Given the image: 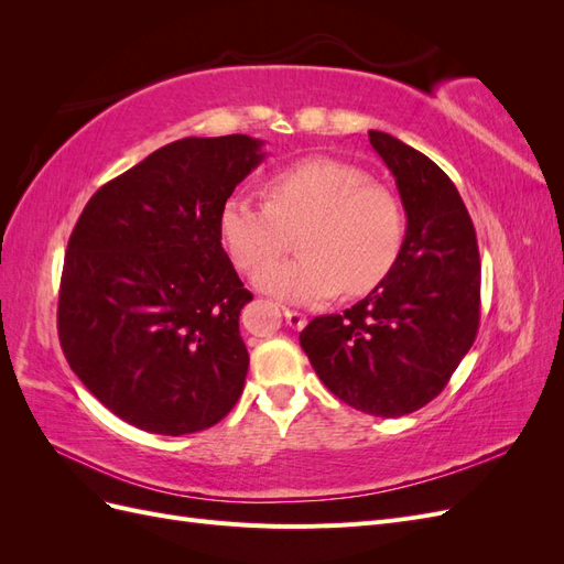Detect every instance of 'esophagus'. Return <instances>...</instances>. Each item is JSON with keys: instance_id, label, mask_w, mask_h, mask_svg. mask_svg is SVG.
Here are the masks:
<instances>
[{"instance_id": "34e87169", "label": "esophagus", "mask_w": 564, "mask_h": 564, "mask_svg": "<svg viewBox=\"0 0 564 564\" xmlns=\"http://www.w3.org/2000/svg\"><path fill=\"white\" fill-rule=\"evenodd\" d=\"M282 313H284V319H286V324L292 329H303L305 324H308V317H305L303 313H299V311H292V308H282Z\"/></svg>"}]
</instances>
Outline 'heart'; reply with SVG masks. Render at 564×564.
<instances>
[{"mask_svg":"<svg viewBox=\"0 0 564 564\" xmlns=\"http://www.w3.org/2000/svg\"><path fill=\"white\" fill-rule=\"evenodd\" d=\"M303 229L301 260L267 264ZM220 240L253 284L289 303L332 299L340 286L362 294L398 261L404 242L402 204L350 162L308 158L268 181V202L232 195L220 207Z\"/></svg>","mask_w":564,"mask_h":564,"instance_id":"obj_1","label":"heart"}]
</instances>
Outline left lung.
<instances>
[{
	"instance_id": "obj_1",
	"label": "left lung",
	"mask_w": 564,
	"mask_h": 564,
	"mask_svg": "<svg viewBox=\"0 0 564 564\" xmlns=\"http://www.w3.org/2000/svg\"><path fill=\"white\" fill-rule=\"evenodd\" d=\"M406 216L398 261L340 315L315 317L301 348L338 400L395 419L437 398L480 324V253L456 185L400 139L369 131Z\"/></svg>"
}]
</instances>
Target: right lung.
I'll return each mask as SVG.
<instances>
[{
    "instance_id": "right-lung-1",
    "label": "right lung",
    "mask_w": 564,
    "mask_h": 564,
    "mask_svg": "<svg viewBox=\"0 0 564 564\" xmlns=\"http://www.w3.org/2000/svg\"><path fill=\"white\" fill-rule=\"evenodd\" d=\"M265 160L245 133L181 139L112 178L70 235L58 296L67 365L135 429L187 435L240 400L253 299L220 245V207Z\"/></svg>"
}]
</instances>
